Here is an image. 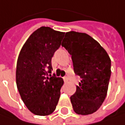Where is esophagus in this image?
Here are the masks:
<instances>
[{
    "mask_svg": "<svg viewBox=\"0 0 125 125\" xmlns=\"http://www.w3.org/2000/svg\"><path fill=\"white\" fill-rule=\"evenodd\" d=\"M63 79V81H64V82H67L69 81V79H68V77H67V76H64Z\"/></svg>",
    "mask_w": 125,
    "mask_h": 125,
    "instance_id": "34e87169",
    "label": "esophagus"
}]
</instances>
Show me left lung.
Here are the masks:
<instances>
[{
    "instance_id": "obj_1",
    "label": "left lung",
    "mask_w": 125,
    "mask_h": 125,
    "mask_svg": "<svg viewBox=\"0 0 125 125\" xmlns=\"http://www.w3.org/2000/svg\"><path fill=\"white\" fill-rule=\"evenodd\" d=\"M62 46L72 55L74 73L82 78L70 97L73 109L78 115L92 114L107 96L111 59L104 49L85 33H66Z\"/></svg>"
}]
</instances>
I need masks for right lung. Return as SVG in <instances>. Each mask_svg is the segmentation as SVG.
<instances>
[{"label": "right lung", "instance_id": "right-lung-1", "mask_svg": "<svg viewBox=\"0 0 125 125\" xmlns=\"http://www.w3.org/2000/svg\"><path fill=\"white\" fill-rule=\"evenodd\" d=\"M65 33L50 27L36 30L23 44L16 66V85L26 107L34 115L46 116L56 109L63 80L51 73V59Z\"/></svg>", "mask_w": 125, "mask_h": 125}]
</instances>
